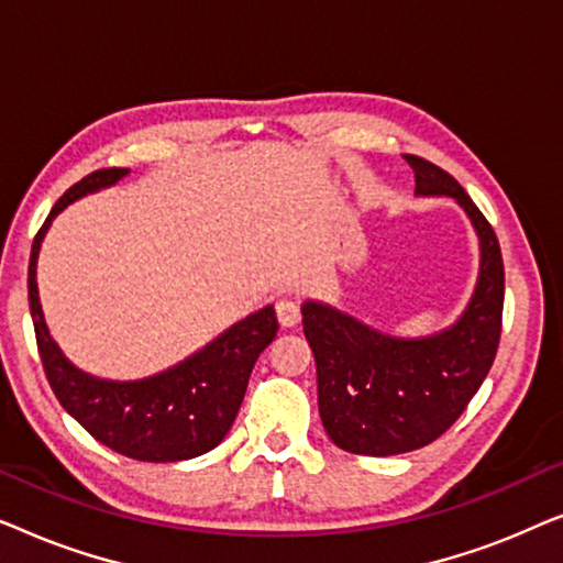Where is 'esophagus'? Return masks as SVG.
Returning <instances> with one entry per match:
<instances>
[{
  "instance_id": "34e87169",
  "label": "esophagus",
  "mask_w": 563,
  "mask_h": 563,
  "mask_svg": "<svg viewBox=\"0 0 563 563\" xmlns=\"http://www.w3.org/2000/svg\"><path fill=\"white\" fill-rule=\"evenodd\" d=\"M276 318H279L282 328H295L302 320V305L295 297H284L276 302Z\"/></svg>"
}]
</instances>
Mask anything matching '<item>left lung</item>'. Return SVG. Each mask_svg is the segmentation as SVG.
I'll return each instance as SVG.
<instances>
[{"label": "left lung", "mask_w": 563, "mask_h": 563, "mask_svg": "<svg viewBox=\"0 0 563 563\" xmlns=\"http://www.w3.org/2000/svg\"><path fill=\"white\" fill-rule=\"evenodd\" d=\"M405 161L415 195H449L472 218L479 282L456 325L428 338H391L330 305H302L322 426L338 449L361 456H395L441 438L482 387L503 333L505 266L495 230L449 172L420 156Z\"/></svg>", "instance_id": "obj_1"}]
</instances>
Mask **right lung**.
Returning a JSON list of instances; mask_svg holds the SVG:
<instances>
[{"label": "right lung", "instance_id": "1", "mask_svg": "<svg viewBox=\"0 0 563 563\" xmlns=\"http://www.w3.org/2000/svg\"><path fill=\"white\" fill-rule=\"evenodd\" d=\"M125 174L128 168H99L76 181L53 205L30 253V312H33L43 372L64 410L79 420L99 443L122 456L151 461V464H172V461L202 456L228 435L243 405L253 366L276 338L279 322H276L274 307H264L235 322L195 356L141 382L97 379L66 361L43 320L35 282L37 251H41L51 220L64 207L84 195L110 187Z\"/></svg>", "mask_w": 563, "mask_h": 563}]
</instances>
